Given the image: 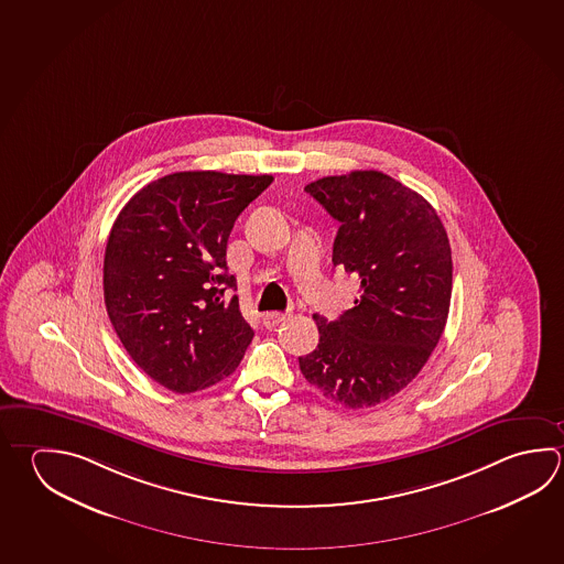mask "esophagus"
<instances>
[{
	"label": "esophagus",
	"instance_id": "obj_1",
	"mask_svg": "<svg viewBox=\"0 0 564 564\" xmlns=\"http://www.w3.org/2000/svg\"><path fill=\"white\" fill-rule=\"evenodd\" d=\"M288 318H290L288 312H268V314H264L262 322H264V326H267L268 329H272L276 328L278 324L286 322Z\"/></svg>",
	"mask_w": 564,
	"mask_h": 564
}]
</instances>
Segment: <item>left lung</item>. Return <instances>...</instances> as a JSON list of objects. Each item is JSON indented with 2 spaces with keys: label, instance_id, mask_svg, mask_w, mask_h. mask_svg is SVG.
<instances>
[{
  "label": "left lung",
  "instance_id": "obj_1",
  "mask_svg": "<svg viewBox=\"0 0 564 564\" xmlns=\"http://www.w3.org/2000/svg\"><path fill=\"white\" fill-rule=\"evenodd\" d=\"M339 223L334 267L359 276L338 319L314 314L319 344L300 361L310 386L348 410L400 393L427 364L449 314L453 262L435 208L379 171L324 176L304 188Z\"/></svg>",
  "mask_w": 564,
  "mask_h": 564
}]
</instances>
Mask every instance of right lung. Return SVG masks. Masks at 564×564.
Segmentation results:
<instances>
[{"label": "right lung", "instance_id": "obj_1", "mask_svg": "<svg viewBox=\"0 0 564 564\" xmlns=\"http://www.w3.org/2000/svg\"><path fill=\"white\" fill-rule=\"evenodd\" d=\"M270 174L185 171L143 186L105 248V306L127 354L176 393L228 378L254 338L238 297L225 300L226 245Z\"/></svg>", "mask_w": 564, "mask_h": 564}]
</instances>
